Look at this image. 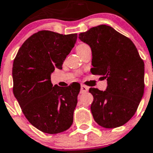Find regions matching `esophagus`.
Instances as JSON below:
<instances>
[{"label": "esophagus", "mask_w": 153, "mask_h": 153, "mask_svg": "<svg viewBox=\"0 0 153 153\" xmlns=\"http://www.w3.org/2000/svg\"><path fill=\"white\" fill-rule=\"evenodd\" d=\"M88 91V87L85 86V85H81V93L83 94V93H85Z\"/></svg>", "instance_id": "obj_1"}]
</instances>
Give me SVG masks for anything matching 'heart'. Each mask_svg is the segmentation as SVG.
<instances>
[{"label":"heart","mask_w":153,"mask_h":153,"mask_svg":"<svg viewBox=\"0 0 153 153\" xmlns=\"http://www.w3.org/2000/svg\"><path fill=\"white\" fill-rule=\"evenodd\" d=\"M80 45H78V46H80Z\"/></svg>","instance_id":"1"}]
</instances>
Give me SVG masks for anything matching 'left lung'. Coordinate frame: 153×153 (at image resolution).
<instances>
[{
	"mask_svg": "<svg viewBox=\"0 0 153 153\" xmlns=\"http://www.w3.org/2000/svg\"><path fill=\"white\" fill-rule=\"evenodd\" d=\"M90 46L91 71L107 79L105 91L91 88V111L99 126L113 128L126 124L137 110L144 93V62L128 38L101 25L79 34Z\"/></svg>",
	"mask_w": 153,
	"mask_h": 153,
	"instance_id": "8db88e82",
	"label": "left lung"
}]
</instances>
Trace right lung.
<instances>
[{
	"label": "right lung",
	"instance_id": "right-lung-1",
	"mask_svg": "<svg viewBox=\"0 0 153 153\" xmlns=\"http://www.w3.org/2000/svg\"><path fill=\"white\" fill-rule=\"evenodd\" d=\"M77 34L40 30L27 38L13 63V92L30 124L42 132L57 134L71 127L80 85L53 86L51 73L62 69Z\"/></svg>",
	"mask_w": 153,
	"mask_h": 153
}]
</instances>
